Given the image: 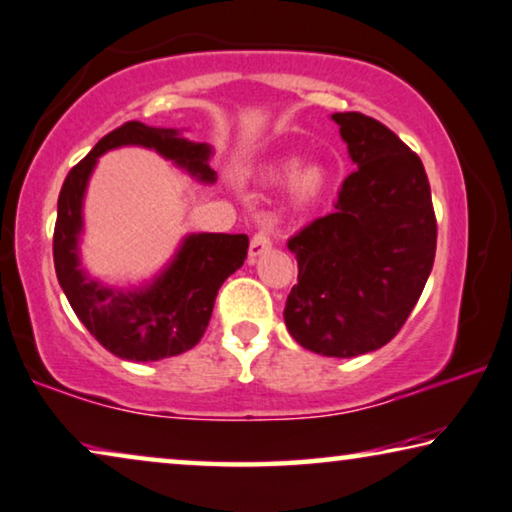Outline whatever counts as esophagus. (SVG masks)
<instances>
[{
	"label": "esophagus",
	"instance_id": "1",
	"mask_svg": "<svg viewBox=\"0 0 512 512\" xmlns=\"http://www.w3.org/2000/svg\"><path fill=\"white\" fill-rule=\"evenodd\" d=\"M271 245H274V238H271L267 229L255 231V236H252V241H250V260L264 255V252L271 250Z\"/></svg>",
	"mask_w": 512,
	"mask_h": 512
}]
</instances>
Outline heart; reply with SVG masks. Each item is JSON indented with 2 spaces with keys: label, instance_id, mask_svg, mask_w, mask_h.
I'll list each match as a JSON object with an SVG mask.
<instances>
[{
  "label": "heart",
  "instance_id": "obj_1",
  "mask_svg": "<svg viewBox=\"0 0 512 512\" xmlns=\"http://www.w3.org/2000/svg\"><path fill=\"white\" fill-rule=\"evenodd\" d=\"M323 173L320 168H302L292 175L290 180V194L297 203L313 201L323 189Z\"/></svg>",
  "mask_w": 512,
  "mask_h": 512
}]
</instances>
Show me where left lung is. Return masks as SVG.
Here are the masks:
<instances>
[{
	"mask_svg": "<svg viewBox=\"0 0 512 512\" xmlns=\"http://www.w3.org/2000/svg\"><path fill=\"white\" fill-rule=\"evenodd\" d=\"M353 173L335 213L288 241L299 267L285 302L297 344L320 356L353 358L398 335L433 269L438 222L424 163L381 121L337 112Z\"/></svg>",
	"mask_w": 512,
	"mask_h": 512,
	"instance_id": "8db88e82",
	"label": "left lung"
}]
</instances>
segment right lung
Wrapping results in <instances>:
<instances>
[{
	"instance_id": "right-lung-1",
	"label": "right lung",
	"mask_w": 512,
	"mask_h": 512,
	"mask_svg": "<svg viewBox=\"0 0 512 512\" xmlns=\"http://www.w3.org/2000/svg\"><path fill=\"white\" fill-rule=\"evenodd\" d=\"M121 145H142L187 168L203 182L215 180L208 166L210 147L180 138L173 128L126 121L107 133L70 173L58 196V220L53 229V264L67 302L86 330L109 353L149 363L180 356L201 342L210 323L220 285L243 267L248 255L245 234H192L175 260L149 288L121 292L100 285L79 267L81 201L86 182L100 154Z\"/></svg>"
}]
</instances>
